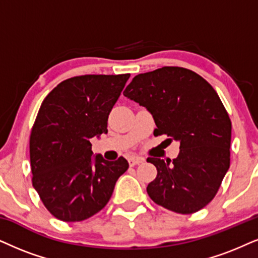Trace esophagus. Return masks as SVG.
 <instances>
[{
    "label": "esophagus",
    "instance_id": "esophagus-1",
    "mask_svg": "<svg viewBox=\"0 0 258 258\" xmlns=\"http://www.w3.org/2000/svg\"><path fill=\"white\" fill-rule=\"evenodd\" d=\"M128 162H130V165H131V167H135V165L140 164V163L144 162V158L143 157H131Z\"/></svg>",
    "mask_w": 258,
    "mask_h": 258
}]
</instances>
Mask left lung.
<instances>
[{"mask_svg":"<svg viewBox=\"0 0 258 258\" xmlns=\"http://www.w3.org/2000/svg\"><path fill=\"white\" fill-rule=\"evenodd\" d=\"M123 95L152 114L153 135L180 143L172 161L148 158L157 168L146 188L149 197L181 214L207 206L230 168L231 120L217 91L194 71L163 67L137 75Z\"/></svg>","mask_w":258,"mask_h":258,"instance_id":"1","label":"left lung"}]
</instances>
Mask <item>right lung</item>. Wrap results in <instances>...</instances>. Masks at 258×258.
I'll return each instance as SVG.
<instances>
[{
  "label": "right lung",
  "mask_w": 258,
  "mask_h": 258,
  "mask_svg": "<svg viewBox=\"0 0 258 258\" xmlns=\"http://www.w3.org/2000/svg\"><path fill=\"white\" fill-rule=\"evenodd\" d=\"M130 74L68 78L42 101L29 136L32 183L53 217L82 221L106 206L123 157H93L90 138L107 133L108 115Z\"/></svg>",
  "instance_id": "obj_1"
}]
</instances>
